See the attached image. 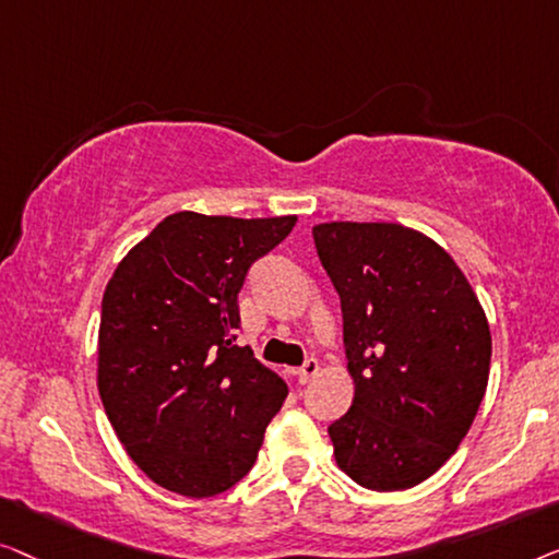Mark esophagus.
Instances as JSON below:
<instances>
[{
    "label": "esophagus",
    "mask_w": 559,
    "mask_h": 559,
    "mask_svg": "<svg viewBox=\"0 0 559 559\" xmlns=\"http://www.w3.org/2000/svg\"><path fill=\"white\" fill-rule=\"evenodd\" d=\"M317 374H319V361L317 359H306L304 365L296 369V380L301 384H309Z\"/></svg>",
    "instance_id": "obj_1"
}]
</instances>
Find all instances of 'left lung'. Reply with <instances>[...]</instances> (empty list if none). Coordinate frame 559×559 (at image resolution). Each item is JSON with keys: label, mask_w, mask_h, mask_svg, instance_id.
Returning <instances> with one entry per match:
<instances>
[{"label": "left lung", "mask_w": 559, "mask_h": 559, "mask_svg": "<svg viewBox=\"0 0 559 559\" xmlns=\"http://www.w3.org/2000/svg\"><path fill=\"white\" fill-rule=\"evenodd\" d=\"M342 301L352 407L329 426L352 481L418 486L455 453L481 405L491 365L486 313L453 258L397 223L313 227Z\"/></svg>", "instance_id": "left-lung-1"}]
</instances>
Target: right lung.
Listing matches in <instances>:
<instances>
[{"instance_id": "1", "label": "right lung", "mask_w": 559, "mask_h": 559, "mask_svg": "<svg viewBox=\"0 0 559 559\" xmlns=\"http://www.w3.org/2000/svg\"><path fill=\"white\" fill-rule=\"evenodd\" d=\"M296 215L175 212L129 250L100 304L98 392L131 461L204 499L253 468L286 382L238 347V294Z\"/></svg>"}]
</instances>
